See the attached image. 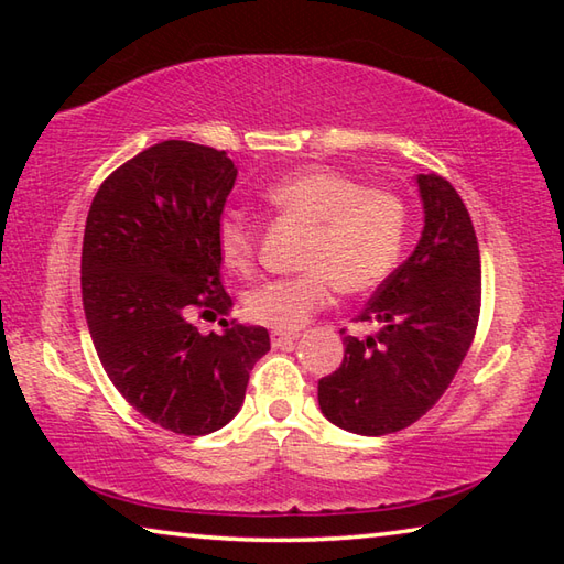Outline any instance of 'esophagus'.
<instances>
[{
  "label": "esophagus",
  "mask_w": 564,
  "mask_h": 564,
  "mask_svg": "<svg viewBox=\"0 0 564 564\" xmlns=\"http://www.w3.org/2000/svg\"><path fill=\"white\" fill-rule=\"evenodd\" d=\"M295 340H299V333L271 330V343H273V348H285V346H293Z\"/></svg>",
  "instance_id": "obj_1"
}]
</instances>
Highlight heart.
Returning a JSON list of instances; mask_svg holds the SVG:
<instances>
[{
	"label": "heart",
	"mask_w": 564,
	"mask_h": 564,
	"mask_svg": "<svg viewBox=\"0 0 564 564\" xmlns=\"http://www.w3.org/2000/svg\"><path fill=\"white\" fill-rule=\"evenodd\" d=\"M275 214L308 226L301 269L293 279H273L246 295V316L261 326L293 333L343 293H368L400 261L408 234V208L395 194L366 188L333 169H301L263 191ZM218 256L228 271L248 273L256 259V228L243 216L226 214L216 224Z\"/></svg>",
	"instance_id": "1"
}]
</instances>
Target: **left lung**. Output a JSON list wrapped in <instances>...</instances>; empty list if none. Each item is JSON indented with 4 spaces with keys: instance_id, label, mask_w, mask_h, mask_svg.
<instances>
[{
    "instance_id": "8db88e82",
    "label": "left lung",
    "mask_w": 564,
    "mask_h": 564,
    "mask_svg": "<svg viewBox=\"0 0 564 564\" xmlns=\"http://www.w3.org/2000/svg\"><path fill=\"white\" fill-rule=\"evenodd\" d=\"M423 231L358 321L376 336H346L336 373L318 380V405L356 435H388L423 417L453 383L480 316V248L457 191L437 174L415 176Z\"/></svg>"
}]
</instances>
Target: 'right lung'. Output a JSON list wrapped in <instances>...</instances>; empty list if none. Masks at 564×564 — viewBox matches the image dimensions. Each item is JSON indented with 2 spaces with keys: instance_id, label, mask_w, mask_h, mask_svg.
Returning <instances> with one entry per match:
<instances>
[{
  "instance_id": "obj_1",
  "label": "right lung",
  "mask_w": 564,
  "mask_h": 564,
  "mask_svg": "<svg viewBox=\"0 0 564 564\" xmlns=\"http://www.w3.org/2000/svg\"><path fill=\"white\" fill-rule=\"evenodd\" d=\"M238 169L226 151L161 141L94 196L82 246V301L113 388L166 431L208 435L241 410L269 330L221 321L202 336L196 308H234L221 285L216 224Z\"/></svg>"
}]
</instances>
